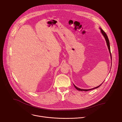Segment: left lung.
<instances>
[{"instance_id": "1", "label": "left lung", "mask_w": 122, "mask_h": 122, "mask_svg": "<svg viewBox=\"0 0 122 122\" xmlns=\"http://www.w3.org/2000/svg\"><path fill=\"white\" fill-rule=\"evenodd\" d=\"M100 29H101V33H102V34H103V35L104 36V38H105V40H106V42H107V46H108V49H109V51H110V54H111V58H112V55H111V49H110V42H109V39H108V36H107V34H106V33L104 32L101 28H100ZM101 84H100L99 86H97V87H95V88H93V89H80V88H78L77 87H76L75 85H74V86H75V87L76 88V89H77L78 90H79V91H89V90H92V89H96V88H98V87H99L101 85Z\"/></svg>"}]
</instances>
